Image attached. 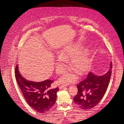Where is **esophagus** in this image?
I'll use <instances>...</instances> for the list:
<instances>
[{"instance_id":"34e87169","label":"esophagus","mask_w":124,"mask_h":124,"mask_svg":"<svg viewBox=\"0 0 124 124\" xmlns=\"http://www.w3.org/2000/svg\"><path fill=\"white\" fill-rule=\"evenodd\" d=\"M65 86H66V85H61V86H59V88H60V89H62V88L64 87Z\"/></svg>"}]
</instances>
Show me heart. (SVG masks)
<instances>
[{
  "label": "heart",
  "instance_id": "obj_1",
  "mask_svg": "<svg viewBox=\"0 0 124 124\" xmlns=\"http://www.w3.org/2000/svg\"><path fill=\"white\" fill-rule=\"evenodd\" d=\"M79 47L77 45L67 46L61 51L57 62V71L62 73L65 68L67 59L70 58V66L77 70L80 73H83L88 70L91 66V60L86 50L79 51ZM76 74L73 72H67L61 78L60 81L63 83H69L77 80Z\"/></svg>",
  "mask_w": 124,
  "mask_h": 124
}]
</instances>
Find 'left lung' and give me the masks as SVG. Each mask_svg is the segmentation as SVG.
<instances>
[{
    "label": "left lung",
    "mask_w": 124,
    "mask_h": 124,
    "mask_svg": "<svg viewBox=\"0 0 124 124\" xmlns=\"http://www.w3.org/2000/svg\"><path fill=\"white\" fill-rule=\"evenodd\" d=\"M112 63L110 69L103 76H98L89 72L85 80L77 84L78 93L73 101L83 110L91 109L102 99L109 84Z\"/></svg>",
    "instance_id": "8db88e82"
}]
</instances>
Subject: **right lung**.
<instances>
[{"mask_svg": "<svg viewBox=\"0 0 124 124\" xmlns=\"http://www.w3.org/2000/svg\"><path fill=\"white\" fill-rule=\"evenodd\" d=\"M15 77L25 100L30 107L40 113L49 111L56 100L59 88H51L54 81L46 80L40 82L28 81L21 76L16 65Z\"/></svg>", "mask_w": 124, "mask_h": 124, "instance_id": "right-lung-1", "label": "right lung"}]
</instances>
